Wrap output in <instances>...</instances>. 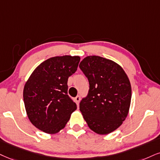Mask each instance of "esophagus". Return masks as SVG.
I'll list each match as a JSON object with an SVG mask.
<instances>
[{"instance_id":"34e87169","label":"esophagus","mask_w":160,"mask_h":160,"mask_svg":"<svg viewBox=\"0 0 160 160\" xmlns=\"http://www.w3.org/2000/svg\"><path fill=\"white\" fill-rule=\"evenodd\" d=\"M80 100H81V97H80V96H77L75 98V102H76V104H79Z\"/></svg>"}]
</instances>
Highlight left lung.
Instances as JSON below:
<instances>
[{
	"instance_id": "1",
	"label": "left lung",
	"mask_w": 160,
	"mask_h": 160,
	"mask_svg": "<svg viewBox=\"0 0 160 160\" xmlns=\"http://www.w3.org/2000/svg\"><path fill=\"white\" fill-rule=\"evenodd\" d=\"M79 68L89 81L87 97L79 110L88 127L105 135L125 121L131 101V86L123 69L113 61L97 56H87Z\"/></svg>"
}]
</instances>
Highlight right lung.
Wrapping results in <instances>:
<instances>
[{"mask_svg": "<svg viewBox=\"0 0 160 160\" xmlns=\"http://www.w3.org/2000/svg\"><path fill=\"white\" fill-rule=\"evenodd\" d=\"M79 62V56L52 57L39 64L26 82L23 96L27 116L44 133H58L76 110L68 95V80Z\"/></svg>", "mask_w": 160, "mask_h": 160, "instance_id": "obj_1", "label": "right lung"}]
</instances>
